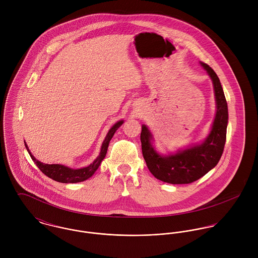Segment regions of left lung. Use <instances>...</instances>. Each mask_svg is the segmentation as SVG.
<instances>
[{
    "label": "left lung",
    "instance_id": "8db88e82",
    "mask_svg": "<svg viewBox=\"0 0 258 258\" xmlns=\"http://www.w3.org/2000/svg\"><path fill=\"white\" fill-rule=\"evenodd\" d=\"M200 64L207 71L214 85L216 116L207 138L200 144L179 149L175 153L160 154L153 145L154 137L145 124L142 125V153L152 175L169 184H190L214 169L221 159L226 138L228 110L220 78L207 63Z\"/></svg>",
    "mask_w": 258,
    "mask_h": 258
}]
</instances>
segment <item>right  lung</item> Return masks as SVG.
<instances>
[{"label": "right lung", "mask_w": 258, "mask_h": 258, "mask_svg": "<svg viewBox=\"0 0 258 258\" xmlns=\"http://www.w3.org/2000/svg\"><path fill=\"white\" fill-rule=\"evenodd\" d=\"M124 123V120H120L118 122H116L108 131V133L105 136V139L101 145L100 149V153L97 156V158L87 167H83L80 169H73L70 168L68 166L64 165H60V164H44L41 163L40 161L37 160L33 154L31 153L30 149L28 147L27 143H25V146L27 148L31 158L33 159V161L35 162V164L37 165V168L48 178L58 182V183H63V184H74V183H79V182H83L87 179H89L90 177L93 176V174L96 172V170L99 168L101 162L103 161V159L106 156L107 153V149L109 146V142H110L114 133L116 132V130Z\"/></svg>", "instance_id": "add662e5"}]
</instances>
